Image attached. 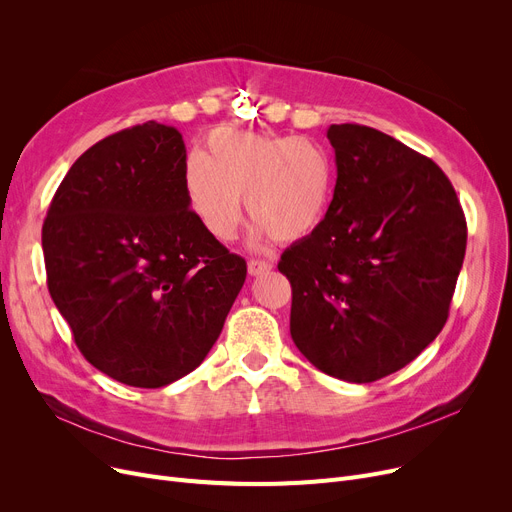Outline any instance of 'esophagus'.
I'll use <instances>...</instances> for the list:
<instances>
[{
	"label": "esophagus",
	"mask_w": 512,
	"mask_h": 512,
	"mask_svg": "<svg viewBox=\"0 0 512 512\" xmlns=\"http://www.w3.org/2000/svg\"><path fill=\"white\" fill-rule=\"evenodd\" d=\"M272 270V263L270 261H263V259H251L249 261V274L251 276H261L265 272Z\"/></svg>",
	"instance_id": "34e87169"
}]
</instances>
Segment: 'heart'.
<instances>
[{"label": "heart", "mask_w": 512, "mask_h": 512, "mask_svg": "<svg viewBox=\"0 0 512 512\" xmlns=\"http://www.w3.org/2000/svg\"><path fill=\"white\" fill-rule=\"evenodd\" d=\"M334 184V159L321 143L234 128L213 130L203 155L188 157L182 170L184 201L218 242L238 234L240 197L257 220V238L305 240L324 224Z\"/></svg>", "instance_id": "obj_1"}]
</instances>
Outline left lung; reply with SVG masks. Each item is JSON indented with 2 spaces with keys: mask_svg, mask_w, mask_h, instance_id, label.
Masks as SVG:
<instances>
[{
  "mask_svg": "<svg viewBox=\"0 0 512 512\" xmlns=\"http://www.w3.org/2000/svg\"><path fill=\"white\" fill-rule=\"evenodd\" d=\"M336 186L321 228L282 253L290 336L332 378L369 384L442 332L467 222L429 157L359 124H332Z\"/></svg>",
  "mask_w": 512,
  "mask_h": 512,
  "instance_id": "obj_1",
  "label": "left lung"
}]
</instances>
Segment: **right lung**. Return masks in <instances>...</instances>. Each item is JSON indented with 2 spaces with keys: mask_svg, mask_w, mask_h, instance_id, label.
Here are the masks:
<instances>
[{
  "mask_svg": "<svg viewBox=\"0 0 512 512\" xmlns=\"http://www.w3.org/2000/svg\"><path fill=\"white\" fill-rule=\"evenodd\" d=\"M184 164L174 126L120 130L74 161L43 224L53 303L83 357L126 386L199 367L247 278L188 209Z\"/></svg>",
  "mask_w": 512,
  "mask_h": 512,
  "instance_id": "1",
  "label": "right lung"
}]
</instances>
